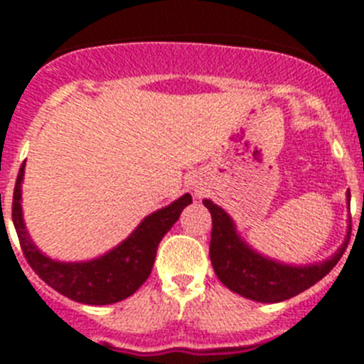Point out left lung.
Here are the masks:
<instances>
[{
	"mask_svg": "<svg viewBox=\"0 0 364 364\" xmlns=\"http://www.w3.org/2000/svg\"><path fill=\"white\" fill-rule=\"evenodd\" d=\"M210 210L211 228L210 259L217 277L231 291L257 302H281L308 290L324 275L332 272L333 266L343 257L345 246L330 260L311 266H288L259 255L240 240L235 231V224L226 211L204 200Z\"/></svg>",
	"mask_w": 364,
	"mask_h": 364,
	"instance_id": "obj_1",
	"label": "left lung"
}]
</instances>
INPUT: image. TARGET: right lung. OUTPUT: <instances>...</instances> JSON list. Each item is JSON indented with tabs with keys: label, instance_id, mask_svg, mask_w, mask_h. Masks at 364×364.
<instances>
[{
	"label": "right lung",
	"instance_id": "add662e5",
	"mask_svg": "<svg viewBox=\"0 0 364 364\" xmlns=\"http://www.w3.org/2000/svg\"><path fill=\"white\" fill-rule=\"evenodd\" d=\"M25 162L21 164L12 195V222L18 233L19 246L28 266L38 277L65 295L83 304H112L124 301L147 281L156 257V247L164 235L178 220L191 195L186 193L164 210L154 211L142 220L133 233L112 252L89 262H58L38 250L25 230L21 217V180Z\"/></svg>",
	"mask_w": 364,
	"mask_h": 364
}]
</instances>
